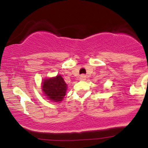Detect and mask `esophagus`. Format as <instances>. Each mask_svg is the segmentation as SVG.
<instances>
[{"label": "esophagus", "instance_id": "obj_1", "mask_svg": "<svg viewBox=\"0 0 148 148\" xmlns=\"http://www.w3.org/2000/svg\"><path fill=\"white\" fill-rule=\"evenodd\" d=\"M86 77L84 75V74H82L79 77V79L80 80H85L86 79Z\"/></svg>", "mask_w": 148, "mask_h": 148}]
</instances>
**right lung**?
Instances as JSON below:
<instances>
[{
    "mask_svg": "<svg viewBox=\"0 0 148 148\" xmlns=\"http://www.w3.org/2000/svg\"><path fill=\"white\" fill-rule=\"evenodd\" d=\"M42 89L48 99L53 102H60L64 99L66 92V84L62 76L45 79L43 82Z\"/></svg>",
    "mask_w": 148,
    "mask_h": 148,
    "instance_id": "obj_1",
    "label": "right lung"
}]
</instances>
